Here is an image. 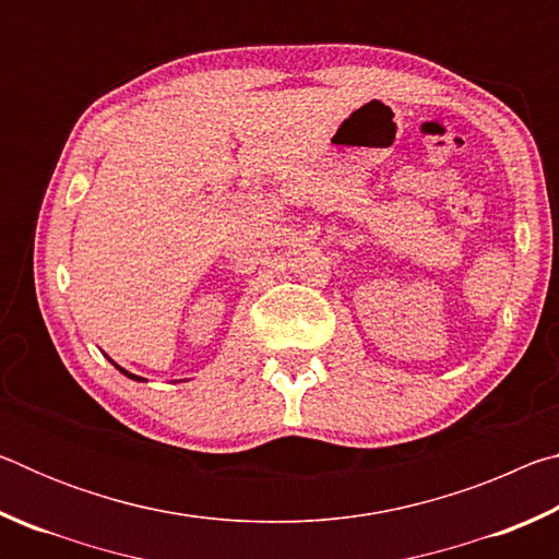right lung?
<instances>
[{
  "label": "right lung",
  "mask_w": 559,
  "mask_h": 559,
  "mask_svg": "<svg viewBox=\"0 0 559 559\" xmlns=\"http://www.w3.org/2000/svg\"><path fill=\"white\" fill-rule=\"evenodd\" d=\"M118 367V365H116ZM118 370L122 372V374H126V377H130V380H143V377H138V374H130V372H126V370H122V367H118Z\"/></svg>",
  "instance_id": "1"
}]
</instances>
